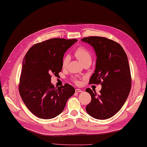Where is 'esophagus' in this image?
<instances>
[{"label": "esophagus", "instance_id": "obj_1", "mask_svg": "<svg viewBox=\"0 0 147 147\" xmlns=\"http://www.w3.org/2000/svg\"><path fill=\"white\" fill-rule=\"evenodd\" d=\"M75 92H76V93H80V92H82V90H81V89H78V88H76V89L75 90Z\"/></svg>", "mask_w": 147, "mask_h": 147}]
</instances>
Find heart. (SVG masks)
<instances>
[{"label":"heart","mask_w":147,"mask_h":147,"mask_svg":"<svg viewBox=\"0 0 147 147\" xmlns=\"http://www.w3.org/2000/svg\"><path fill=\"white\" fill-rule=\"evenodd\" d=\"M74 55L75 57L80 60L83 64L87 62H92V54L89 50L85 47H79L78 48H77L75 51H74ZM70 61V56L68 55H65L64 56L63 59H62V67L65 68L69 64ZM74 82L76 83H78V80L76 78H74L73 79Z\"/></svg>","instance_id":"b5f03b06"}]
</instances>
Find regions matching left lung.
<instances>
[{
	"instance_id": "1",
	"label": "left lung",
	"mask_w": 147,
	"mask_h": 147,
	"mask_svg": "<svg viewBox=\"0 0 147 147\" xmlns=\"http://www.w3.org/2000/svg\"><path fill=\"white\" fill-rule=\"evenodd\" d=\"M91 45L96 55V68L89 84H101L100 94L86 88L92 96L86 111L98 119L115 115L125 103L131 87V76L127 57L119 43L102 36L82 39Z\"/></svg>"
}]
</instances>
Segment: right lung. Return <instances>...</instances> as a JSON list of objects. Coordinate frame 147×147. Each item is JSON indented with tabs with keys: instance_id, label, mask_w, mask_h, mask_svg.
Returning <instances> with one entry per match:
<instances>
[{
	"instance_id": "right-lung-1",
	"label": "right lung",
	"mask_w": 147,
	"mask_h": 147,
	"mask_svg": "<svg viewBox=\"0 0 147 147\" xmlns=\"http://www.w3.org/2000/svg\"><path fill=\"white\" fill-rule=\"evenodd\" d=\"M76 39L52 38L33 45L24 57L19 92L31 112L41 119H52L63 111L67 100L75 92L65 83L55 88L51 83L62 71L64 53Z\"/></svg>"
}]
</instances>
